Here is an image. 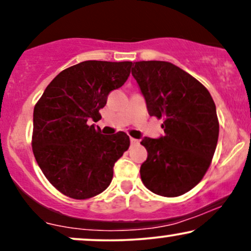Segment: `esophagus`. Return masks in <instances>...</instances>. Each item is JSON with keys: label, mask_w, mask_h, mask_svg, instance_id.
I'll return each instance as SVG.
<instances>
[{"label": "esophagus", "mask_w": 251, "mask_h": 251, "mask_svg": "<svg viewBox=\"0 0 251 251\" xmlns=\"http://www.w3.org/2000/svg\"><path fill=\"white\" fill-rule=\"evenodd\" d=\"M129 140H131L132 145H137V144H139V140L134 139V138H131V139H129Z\"/></svg>", "instance_id": "1"}]
</instances>
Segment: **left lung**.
<instances>
[{
  "label": "left lung",
  "instance_id": "obj_1",
  "mask_svg": "<svg viewBox=\"0 0 251 251\" xmlns=\"http://www.w3.org/2000/svg\"><path fill=\"white\" fill-rule=\"evenodd\" d=\"M132 75L151 117L163 118L165 134L144 137L148 159L140 166L144 185L155 195L177 197L195 188L209 169L218 125L209 91L185 71L166 61H138Z\"/></svg>",
  "mask_w": 251,
  "mask_h": 251
}]
</instances>
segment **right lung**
Returning <instances> with one entry per match:
<instances>
[{
    "label": "right lung",
    "instance_id": "obj_1",
    "mask_svg": "<svg viewBox=\"0 0 251 251\" xmlns=\"http://www.w3.org/2000/svg\"><path fill=\"white\" fill-rule=\"evenodd\" d=\"M131 61L89 60L62 71L34 107L33 152L50 183L63 195L86 200L101 194L113 178V166L129 146L125 132L101 134L91 122L109 92L128 79Z\"/></svg>",
    "mask_w": 251,
    "mask_h": 251
}]
</instances>
